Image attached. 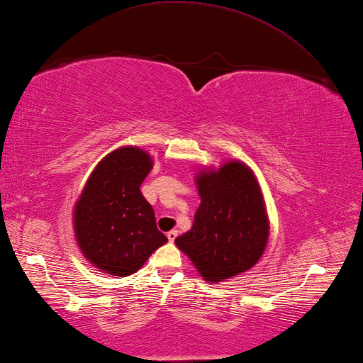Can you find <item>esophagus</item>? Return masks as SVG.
Masks as SVG:
<instances>
[{"label": "esophagus", "mask_w": 363, "mask_h": 363, "mask_svg": "<svg viewBox=\"0 0 363 363\" xmlns=\"http://www.w3.org/2000/svg\"><path fill=\"white\" fill-rule=\"evenodd\" d=\"M166 235H167V240H169V242L172 243V242L175 240V238H177V235H179V231H177V229H172V231H169Z\"/></svg>", "instance_id": "esophagus-1"}]
</instances>
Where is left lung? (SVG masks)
Wrapping results in <instances>:
<instances>
[{
  "label": "left lung",
  "mask_w": 363,
  "mask_h": 363,
  "mask_svg": "<svg viewBox=\"0 0 363 363\" xmlns=\"http://www.w3.org/2000/svg\"><path fill=\"white\" fill-rule=\"evenodd\" d=\"M194 182L200 206L175 246L203 280L217 285L250 271L262 259L269 238L267 203L257 177L240 160L201 166Z\"/></svg>",
  "instance_id": "left-lung-1"
}]
</instances>
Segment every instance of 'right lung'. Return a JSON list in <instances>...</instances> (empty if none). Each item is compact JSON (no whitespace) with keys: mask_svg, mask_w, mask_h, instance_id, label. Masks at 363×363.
I'll list each match as a JSON object with an SVG mask.
<instances>
[{"mask_svg":"<svg viewBox=\"0 0 363 363\" xmlns=\"http://www.w3.org/2000/svg\"><path fill=\"white\" fill-rule=\"evenodd\" d=\"M154 158L138 146H120L103 157L75 201L72 223L79 251L109 276L137 272L167 238L140 191Z\"/></svg>","mask_w":363,"mask_h":363,"instance_id":"right-lung-1","label":"right lung"}]
</instances>
